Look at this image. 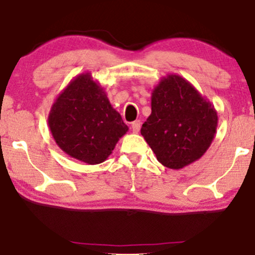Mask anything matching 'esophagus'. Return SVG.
Instances as JSON below:
<instances>
[{"label":"esophagus","instance_id":"obj_1","mask_svg":"<svg viewBox=\"0 0 255 255\" xmlns=\"http://www.w3.org/2000/svg\"><path fill=\"white\" fill-rule=\"evenodd\" d=\"M140 128H141V122L140 121H134L133 124H131V130H133V133L137 134L138 131H140Z\"/></svg>","mask_w":255,"mask_h":255}]
</instances>
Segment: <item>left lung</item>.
<instances>
[{"label":"left lung","instance_id":"left-lung-1","mask_svg":"<svg viewBox=\"0 0 255 255\" xmlns=\"http://www.w3.org/2000/svg\"><path fill=\"white\" fill-rule=\"evenodd\" d=\"M217 127L214 106L191 82L169 74L151 92V114L141 135L160 163L181 169L204 155Z\"/></svg>","mask_w":255,"mask_h":255}]
</instances>
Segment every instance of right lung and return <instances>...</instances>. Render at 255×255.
<instances>
[{
	"label": "right lung",
	"mask_w": 255,
	"mask_h": 255,
	"mask_svg": "<svg viewBox=\"0 0 255 255\" xmlns=\"http://www.w3.org/2000/svg\"><path fill=\"white\" fill-rule=\"evenodd\" d=\"M48 125L57 146L88 165L107 160L128 131L120 113L90 73L74 77L60 93L50 108Z\"/></svg>",
	"instance_id": "1"
}]
</instances>
